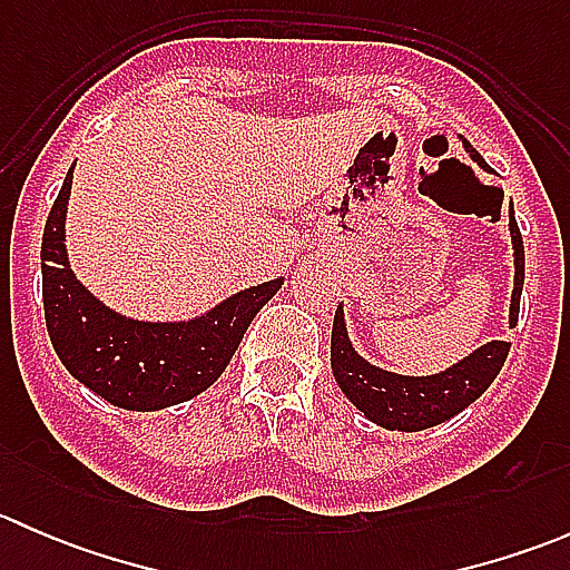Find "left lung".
<instances>
[{
    "label": "left lung",
    "mask_w": 570,
    "mask_h": 570,
    "mask_svg": "<svg viewBox=\"0 0 570 570\" xmlns=\"http://www.w3.org/2000/svg\"><path fill=\"white\" fill-rule=\"evenodd\" d=\"M463 146L471 159L482 165L469 142ZM508 228L510 245H513V292H510L508 325L515 327L521 289H524V243H521V232L515 226L513 204L508 209ZM508 353L510 344L493 338L435 375H396V372L370 364L364 355H358L347 336L344 303H338L336 317H333L331 370L338 389L370 422L383 430H396V433H419V430L435 428L465 411L497 381Z\"/></svg>",
    "instance_id": "left-lung-1"
}]
</instances>
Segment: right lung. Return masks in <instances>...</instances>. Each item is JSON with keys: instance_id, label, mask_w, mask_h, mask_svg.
Returning <instances> with one entry per match:
<instances>
[{"instance_id": "obj_1", "label": "right lung", "mask_w": 570, "mask_h": 570, "mask_svg": "<svg viewBox=\"0 0 570 570\" xmlns=\"http://www.w3.org/2000/svg\"><path fill=\"white\" fill-rule=\"evenodd\" d=\"M73 168L49 212L40 245L43 312L51 347L82 386L124 411H163L212 386L226 372L245 331L284 278L234 292L189 320L151 322L109 308L73 275L66 215Z\"/></svg>"}]
</instances>
